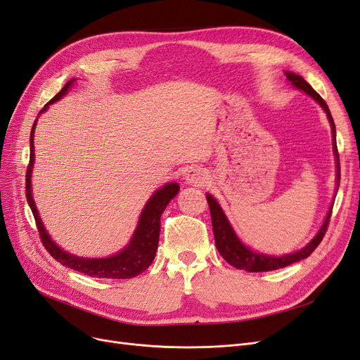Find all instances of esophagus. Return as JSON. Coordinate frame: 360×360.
Returning a JSON list of instances; mask_svg holds the SVG:
<instances>
[{"label":"esophagus","instance_id":"1","mask_svg":"<svg viewBox=\"0 0 360 360\" xmlns=\"http://www.w3.org/2000/svg\"><path fill=\"white\" fill-rule=\"evenodd\" d=\"M184 181L191 186H204L207 181V172L200 167H192L186 171Z\"/></svg>","mask_w":360,"mask_h":360}]
</instances>
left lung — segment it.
<instances>
[{
    "mask_svg": "<svg viewBox=\"0 0 360 360\" xmlns=\"http://www.w3.org/2000/svg\"><path fill=\"white\" fill-rule=\"evenodd\" d=\"M286 74L288 80L290 82L292 86H295L296 89L302 91L308 96H311L313 100L325 110V113L328 116V120L330 123V131H332V146H333V156H335V168H337V188H335V195L338 192V186H340V156L337 150V129H335V123H333L332 115L329 111L328 104L325 103L323 98H321L311 86H309L304 77L298 76V74L290 72V71H284ZM207 202L210 207V214H212V223H213V232H214V241L219 253L221 257L226 260V262L238 269H244L247 272H265V271H274L278 268H284L288 265H292L295 262H300V260L308 257L311 255L316 247L320 244V241L323 240L326 229H328V223L332 214V207L330 204L329 212L323 220V225L320 226L317 233L313 237V240L309 241L305 247H302L301 250L293 252L289 255H281V256H274V255H265V253H259L252 250L249 245H245L240 238L237 232L233 231L232 225L229 223L225 212H223L219 202L216 201V198L213 195L207 193Z\"/></svg>",
    "mask_w": 360,
    "mask_h": 360,
    "instance_id": "obj_1",
    "label": "left lung"
}]
</instances>
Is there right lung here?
<instances>
[{
    "label": "right lung",
    "mask_w": 360,
    "mask_h": 360,
    "mask_svg": "<svg viewBox=\"0 0 360 360\" xmlns=\"http://www.w3.org/2000/svg\"><path fill=\"white\" fill-rule=\"evenodd\" d=\"M76 79H71L64 88H62L51 101H49L39 113V116L44 111H47L49 105L59 101L62 96H65L67 92L72 88ZM37 119L32 125L31 135H30V165L27 171V200L32 210V214L35 217L37 228H39L41 241L46 247V250L51 253L59 264L68 266L71 269H76L83 274L96 278H132L135 276L144 272L150 264L153 262L158 244H159V232H160V216H162L164 210L169 204L172 198L177 196L180 186L179 183H167L162 188L158 189L148 200L140 214L137 228H135L129 243L123 247L120 252L116 255H111L107 257H82L71 255L65 252L52 240L51 235L46 231L43 220L39 214V210L35 207L34 198H32V168L35 162V153H34V132H35Z\"/></svg>",
    "instance_id": "add662e5"
}]
</instances>
